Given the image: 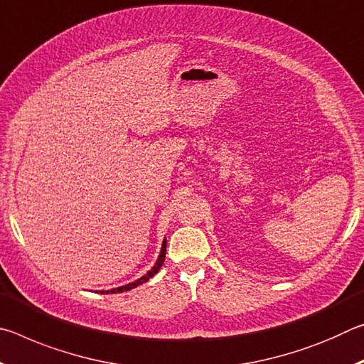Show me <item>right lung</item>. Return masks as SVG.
Masks as SVG:
<instances>
[{"label":"right lung","mask_w":364,"mask_h":364,"mask_svg":"<svg viewBox=\"0 0 364 364\" xmlns=\"http://www.w3.org/2000/svg\"><path fill=\"white\" fill-rule=\"evenodd\" d=\"M165 252H167V241H164V244H162V250H160V255H159V258H157V262H156V264H154L152 267V269L151 271H147V274H144L143 278H139V279H136L134 282H130V284H127V286H122V287H117V289H110V291H101V294H117V292H125V291H132V289H134V287H138L139 284H143V282H147L149 281L154 274L157 273V271L160 269V267H162L164 264V260H165Z\"/></svg>","instance_id":"obj_1"}]
</instances>
